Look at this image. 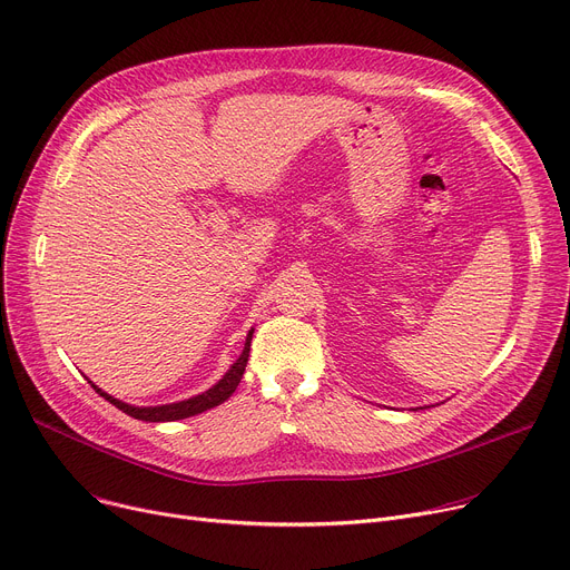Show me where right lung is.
<instances>
[{
  "label": "right lung",
  "mask_w": 570,
  "mask_h": 570,
  "mask_svg": "<svg viewBox=\"0 0 570 570\" xmlns=\"http://www.w3.org/2000/svg\"><path fill=\"white\" fill-rule=\"evenodd\" d=\"M253 331H248L246 335V342H244V348L239 358L230 365V370L218 379L209 390L200 392V395L196 397H189V400H183V402H173V404H161V406H132V404H125L111 395H107V392L102 387H98L94 381H89L94 385V390L98 392L100 397H105L109 404H114L116 409H120L122 413H127L129 417L135 420H144V422H175V420H185V417H191V415H198V413H205L218 404H224L233 392L237 390L242 376H244V370H246V363H248V352H250V340H253Z\"/></svg>",
  "instance_id": "1"
}]
</instances>
